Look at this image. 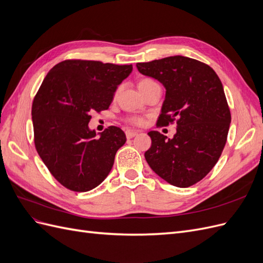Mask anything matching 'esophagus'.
I'll use <instances>...</instances> for the list:
<instances>
[{"label": "esophagus", "mask_w": 263, "mask_h": 263, "mask_svg": "<svg viewBox=\"0 0 263 263\" xmlns=\"http://www.w3.org/2000/svg\"><path fill=\"white\" fill-rule=\"evenodd\" d=\"M137 135H138V133L135 132V130H127L126 132V137L128 138V139H130V138H133L135 136H137Z\"/></svg>", "instance_id": "34e87169"}]
</instances>
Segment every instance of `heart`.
<instances>
[{"mask_svg":"<svg viewBox=\"0 0 263 263\" xmlns=\"http://www.w3.org/2000/svg\"><path fill=\"white\" fill-rule=\"evenodd\" d=\"M151 82H155V81L151 80V79H142V80L139 81V83H138V87L142 86V85H146V84L151 83ZM130 122L134 123V124H136V125H141L142 123H144V119L140 118V117H134V118L130 119Z\"/></svg>","mask_w":263,"mask_h":263,"instance_id":"heart-1","label":"heart"}]
</instances>
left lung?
Returning <instances> with one entry per match:
<instances>
[{
  "mask_svg": "<svg viewBox=\"0 0 263 263\" xmlns=\"http://www.w3.org/2000/svg\"><path fill=\"white\" fill-rule=\"evenodd\" d=\"M136 67L165 89L157 125L168 126L176 118L178 125L172 139L156 130L148 133L151 147L146 160L171 185H193L214 168L227 140L232 117L219 78L210 66L183 55Z\"/></svg>",
  "mask_w": 263,
  "mask_h": 263,
  "instance_id": "left-lung-1",
  "label": "left lung"
}]
</instances>
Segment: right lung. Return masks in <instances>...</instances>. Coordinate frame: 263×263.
Instances as JSON below:
<instances>
[{
    "instance_id": "add662e5",
    "label": "right lung",
    "mask_w": 263,
    "mask_h": 263,
    "mask_svg": "<svg viewBox=\"0 0 263 263\" xmlns=\"http://www.w3.org/2000/svg\"><path fill=\"white\" fill-rule=\"evenodd\" d=\"M132 71V65L66 60L44 79L31 107L35 147L54 179L67 189L86 192L112 170L126 135L115 126L97 135L89 122L91 113L109 107L117 86Z\"/></svg>"
}]
</instances>
